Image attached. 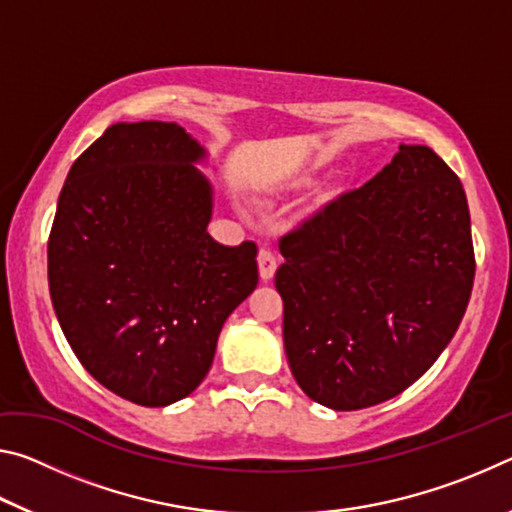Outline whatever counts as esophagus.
Listing matches in <instances>:
<instances>
[{"label":"esophagus","mask_w":512,"mask_h":512,"mask_svg":"<svg viewBox=\"0 0 512 512\" xmlns=\"http://www.w3.org/2000/svg\"><path fill=\"white\" fill-rule=\"evenodd\" d=\"M257 264H259V277H262L264 282H268L277 271V255L271 248H259Z\"/></svg>","instance_id":"obj_1"}]
</instances>
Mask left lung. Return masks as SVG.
<instances>
[{
	"mask_svg": "<svg viewBox=\"0 0 512 512\" xmlns=\"http://www.w3.org/2000/svg\"><path fill=\"white\" fill-rule=\"evenodd\" d=\"M284 350L311 400L357 411L391 400L452 341L470 302L474 246L461 180L429 146L391 164L280 239Z\"/></svg>",
	"mask_w": 512,
	"mask_h": 512,
	"instance_id": "obj_1",
	"label": "left lung"
}]
</instances>
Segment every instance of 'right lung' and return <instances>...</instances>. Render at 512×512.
I'll use <instances>...</instances> for the list:
<instances>
[{
	"label": "right lung",
	"instance_id": "1",
	"mask_svg": "<svg viewBox=\"0 0 512 512\" xmlns=\"http://www.w3.org/2000/svg\"><path fill=\"white\" fill-rule=\"evenodd\" d=\"M205 149L167 121L112 124L72 164L51 225L49 293L83 368L140 406L183 400L257 287V246L207 232Z\"/></svg>",
	"mask_w": 512,
	"mask_h": 512
}]
</instances>
